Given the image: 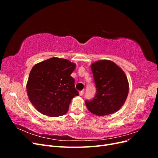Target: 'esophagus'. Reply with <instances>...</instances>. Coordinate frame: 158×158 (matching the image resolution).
<instances>
[{
    "label": "esophagus",
    "mask_w": 158,
    "mask_h": 158,
    "mask_svg": "<svg viewBox=\"0 0 158 158\" xmlns=\"http://www.w3.org/2000/svg\"><path fill=\"white\" fill-rule=\"evenodd\" d=\"M79 94H80V95H81V96H82V95H83L84 94V92L83 90H82V91H80V92H79Z\"/></svg>",
    "instance_id": "esophagus-1"
}]
</instances>
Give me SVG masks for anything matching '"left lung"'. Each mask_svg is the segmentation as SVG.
Wrapping results in <instances>:
<instances>
[{
  "label": "left lung",
  "instance_id": "1",
  "mask_svg": "<svg viewBox=\"0 0 158 158\" xmlns=\"http://www.w3.org/2000/svg\"><path fill=\"white\" fill-rule=\"evenodd\" d=\"M96 88L94 98L85 100L89 111L98 116L117 112L128 93L127 78L122 69L111 60H102L91 65Z\"/></svg>",
  "mask_w": 158,
  "mask_h": 158
}]
</instances>
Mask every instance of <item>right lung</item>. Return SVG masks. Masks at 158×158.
I'll list each match as a JSON object with an SVG mask.
<instances>
[{
    "label": "right lung",
    "instance_id": "1",
    "mask_svg": "<svg viewBox=\"0 0 158 158\" xmlns=\"http://www.w3.org/2000/svg\"><path fill=\"white\" fill-rule=\"evenodd\" d=\"M76 64L53 57L35 64L27 83V93L38 111L49 117L63 115L71 100L79 93L70 74Z\"/></svg>",
    "mask_w": 158,
    "mask_h": 158
}]
</instances>
